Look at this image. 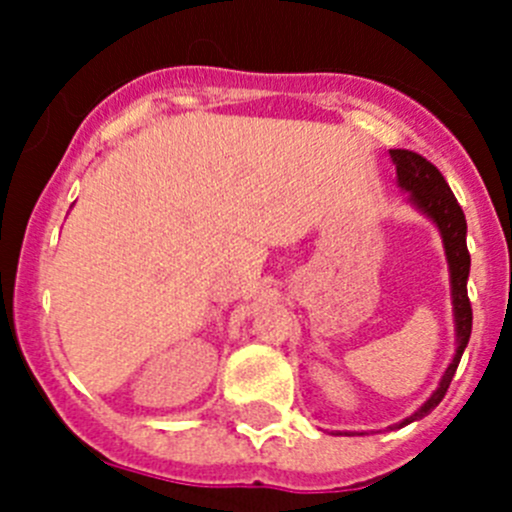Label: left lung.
Returning a JSON list of instances; mask_svg holds the SVG:
<instances>
[{
	"label": "left lung",
	"instance_id": "obj_1",
	"mask_svg": "<svg viewBox=\"0 0 512 512\" xmlns=\"http://www.w3.org/2000/svg\"><path fill=\"white\" fill-rule=\"evenodd\" d=\"M389 153H391V160L396 163V180H399L401 190L409 193L411 205H414L416 210H421L426 218H431L433 223H436L438 232H441L443 237L448 272H451L453 322H456V354H453V361L448 364L446 374L441 376V381H438L436 391L426 399V404H423L421 409H416L409 418L396 423V428H401L418 421V418L428 416L438 404H441L448 386H451L453 374H456L458 364H461L463 349H466L468 339H471V327H473V309H471V299H468V287H466L468 272H471V255H468V245H466V230H468L466 215H463L461 205H458L456 195H453L451 188H448L441 170L414 151L396 148V151H389Z\"/></svg>",
	"mask_w": 512,
	"mask_h": 512
}]
</instances>
